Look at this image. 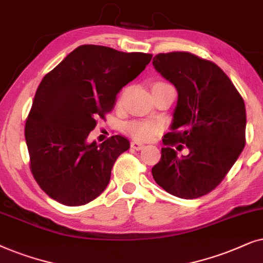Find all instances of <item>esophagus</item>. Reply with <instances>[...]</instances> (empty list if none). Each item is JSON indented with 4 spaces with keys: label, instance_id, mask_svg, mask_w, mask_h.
<instances>
[{
    "label": "esophagus",
    "instance_id": "esophagus-1",
    "mask_svg": "<svg viewBox=\"0 0 263 263\" xmlns=\"http://www.w3.org/2000/svg\"><path fill=\"white\" fill-rule=\"evenodd\" d=\"M131 148L135 150H142V149H144V145L137 141H134V142H131Z\"/></svg>",
    "mask_w": 263,
    "mask_h": 263
}]
</instances>
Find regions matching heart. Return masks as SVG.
Returning <instances> with one entry per match:
<instances>
[{"instance_id": "heart-1", "label": "heart", "mask_w": 263, "mask_h": 263, "mask_svg": "<svg viewBox=\"0 0 263 263\" xmlns=\"http://www.w3.org/2000/svg\"><path fill=\"white\" fill-rule=\"evenodd\" d=\"M163 85H167V84L163 82H157L153 84L152 89ZM160 125L149 121H135L127 125L128 134L137 141H152L160 132Z\"/></svg>"}]
</instances>
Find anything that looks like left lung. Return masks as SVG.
<instances>
[{
  "label": "left lung",
  "mask_w": 263,
  "mask_h": 263,
  "mask_svg": "<svg viewBox=\"0 0 263 263\" xmlns=\"http://www.w3.org/2000/svg\"><path fill=\"white\" fill-rule=\"evenodd\" d=\"M153 65L178 91L172 132L164 135L154 179L168 194L198 198L218 186L246 145V104L233 83L214 62L191 52L157 54ZM177 142L189 149L177 156Z\"/></svg>",
  "instance_id": "1"
}]
</instances>
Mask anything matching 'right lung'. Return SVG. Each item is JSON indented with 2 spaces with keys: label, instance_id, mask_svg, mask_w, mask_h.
Returning <instances> with one entry per match:
<instances>
[{
  "label": "right lung",
  "instance_id": "obj_1",
  "mask_svg": "<svg viewBox=\"0 0 263 263\" xmlns=\"http://www.w3.org/2000/svg\"><path fill=\"white\" fill-rule=\"evenodd\" d=\"M152 54L80 45L44 76L25 125L30 168L42 190L69 207L102 194L119 155L129 149L122 136L87 142L118 92L144 71Z\"/></svg>",
  "mask_w": 263,
  "mask_h": 263
}]
</instances>
